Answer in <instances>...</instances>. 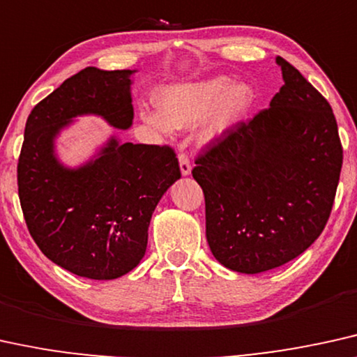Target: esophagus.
<instances>
[{
  "label": "esophagus",
  "instance_id": "esophagus-1",
  "mask_svg": "<svg viewBox=\"0 0 357 357\" xmlns=\"http://www.w3.org/2000/svg\"><path fill=\"white\" fill-rule=\"evenodd\" d=\"M179 169H181L183 176H189L191 174V163H189L188 156L184 153H179Z\"/></svg>",
  "mask_w": 357,
  "mask_h": 357
}]
</instances>
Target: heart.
I'll return each mask as SVG.
<instances>
[{"label":"heart","instance_id":"b5f03b06","mask_svg":"<svg viewBox=\"0 0 357 357\" xmlns=\"http://www.w3.org/2000/svg\"><path fill=\"white\" fill-rule=\"evenodd\" d=\"M158 108H142L146 125L168 135L173 128L202 120L199 138L204 143L227 135L245 119L255 105L257 92L249 82H232L229 75L169 84L156 92Z\"/></svg>","mask_w":357,"mask_h":357}]
</instances>
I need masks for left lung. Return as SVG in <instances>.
I'll use <instances>...</instances> for the list:
<instances>
[{
  "instance_id": "8db88e82",
  "label": "left lung",
  "mask_w": 357,
  "mask_h": 357,
  "mask_svg": "<svg viewBox=\"0 0 357 357\" xmlns=\"http://www.w3.org/2000/svg\"><path fill=\"white\" fill-rule=\"evenodd\" d=\"M285 85L268 108L238 123L196 160L212 255L261 273L303 254L328 222L342 166L336 119L321 93L283 57Z\"/></svg>"
}]
</instances>
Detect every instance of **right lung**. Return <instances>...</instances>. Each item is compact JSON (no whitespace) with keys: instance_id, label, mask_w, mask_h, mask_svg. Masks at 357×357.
I'll return each mask as SVG.
<instances>
[{"instance_id":"1","label":"right lung","mask_w":357,"mask_h":357,"mask_svg":"<svg viewBox=\"0 0 357 357\" xmlns=\"http://www.w3.org/2000/svg\"><path fill=\"white\" fill-rule=\"evenodd\" d=\"M138 70L85 67L33 108L17 163V191L29 234L49 260L70 273L114 280L146 252L148 227L163 194L181 178L168 146L133 145L110 135L87 161L67 166L56 139L77 116L133 125Z\"/></svg>"}]
</instances>
